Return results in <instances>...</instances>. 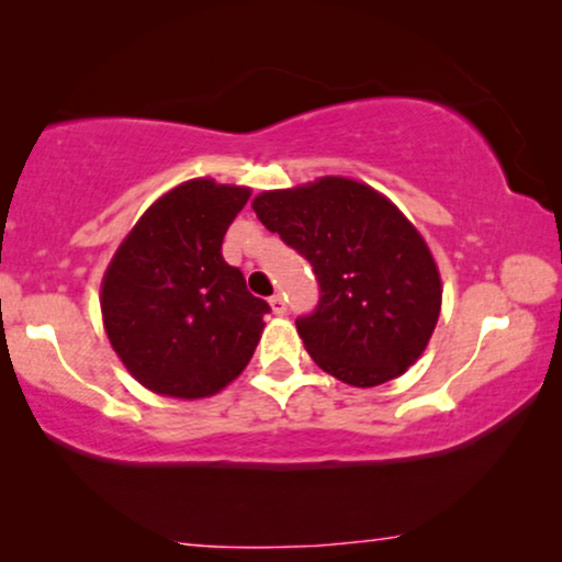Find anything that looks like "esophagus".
Wrapping results in <instances>:
<instances>
[{"label": "esophagus", "mask_w": 562, "mask_h": 562, "mask_svg": "<svg viewBox=\"0 0 562 562\" xmlns=\"http://www.w3.org/2000/svg\"><path fill=\"white\" fill-rule=\"evenodd\" d=\"M268 304H271V310H273V314H286V299H283L281 294H273L271 299H268Z\"/></svg>", "instance_id": "esophagus-1"}]
</instances>
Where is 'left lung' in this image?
<instances>
[{
	"instance_id": "8db88e82",
	"label": "left lung",
	"mask_w": 562,
	"mask_h": 562,
	"mask_svg": "<svg viewBox=\"0 0 562 562\" xmlns=\"http://www.w3.org/2000/svg\"><path fill=\"white\" fill-rule=\"evenodd\" d=\"M252 210L314 268L319 304L296 329L322 371L371 389L425 352L440 317V271L417 227L386 196L325 176L263 191Z\"/></svg>"
}]
</instances>
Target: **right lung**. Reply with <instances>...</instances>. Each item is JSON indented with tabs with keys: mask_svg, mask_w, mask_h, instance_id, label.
Here are the masks:
<instances>
[{
	"mask_svg": "<svg viewBox=\"0 0 562 562\" xmlns=\"http://www.w3.org/2000/svg\"><path fill=\"white\" fill-rule=\"evenodd\" d=\"M248 199L245 187L191 179L153 202L114 252L99 299L104 329L145 389L204 398L250 363L271 306L222 258Z\"/></svg>",
	"mask_w": 562,
	"mask_h": 562,
	"instance_id": "right-lung-1",
	"label": "right lung"
}]
</instances>
